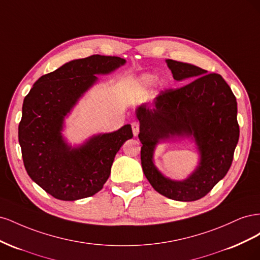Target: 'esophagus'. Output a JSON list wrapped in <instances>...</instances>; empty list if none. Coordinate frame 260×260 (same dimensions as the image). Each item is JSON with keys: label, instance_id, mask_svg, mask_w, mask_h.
<instances>
[{"label": "esophagus", "instance_id": "34e87169", "mask_svg": "<svg viewBox=\"0 0 260 260\" xmlns=\"http://www.w3.org/2000/svg\"><path fill=\"white\" fill-rule=\"evenodd\" d=\"M132 125V132H133V136L137 137L139 135V131H140V123L139 121H133L131 123Z\"/></svg>", "mask_w": 260, "mask_h": 260}]
</instances>
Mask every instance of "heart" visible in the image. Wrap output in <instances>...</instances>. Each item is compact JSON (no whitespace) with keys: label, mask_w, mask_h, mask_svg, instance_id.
Returning a JSON list of instances; mask_svg holds the SVG:
<instances>
[{"label":"heart","mask_w":260,"mask_h":260,"mask_svg":"<svg viewBox=\"0 0 260 260\" xmlns=\"http://www.w3.org/2000/svg\"><path fill=\"white\" fill-rule=\"evenodd\" d=\"M157 81V76L155 74H144L140 77L139 82L140 84L143 86V88L147 89V88H151L153 86ZM159 84L161 86H165L167 84V80L166 79H161L159 80Z\"/></svg>","instance_id":"1"}]
</instances>
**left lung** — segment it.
Instances as JSON below:
<instances>
[{"label":"left lung","instance_id":"1","mask_svg":"<svg viewBox=\"0 0 260 260\" xmlns=\"http://www.w3.org/2000/svg\"><path fill=\"white\" fill-rule=\"evenodd\" d=\"M174 79L192 80L176 90L159 93L151 104L140 105L141 164L154 190L168 199L192 202L204 198L229 171L240 137L237 99L218 74L198 66L166 59ZM188 138L199 152V165L183 180L165 176L155 167L157 144Z\"/></svg>","mask_w":260,"mask_h":260}]
</instances>
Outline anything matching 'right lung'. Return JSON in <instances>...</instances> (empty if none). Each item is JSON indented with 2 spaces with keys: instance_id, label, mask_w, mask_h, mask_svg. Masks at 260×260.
<instances>
[{
  "instance_id": "right-lung-1",
  "label": "right lung",
  "mask_w": 260,
  "mask_h": 260,
  "mask_svg": "<svg viewBox=\"0 0 260 260\" xmlns=\"http://www.w3.org/2000/svg\"><path fill=\"white\" fill-rule=\"evenodd\" d=\"M116 56L70 60L36 81L23 100L18 140L27 174L60 201L89 198L102 190L111 175L117 152L133 137L130 124L99 133L82 144L67 142L65 119L94 84L98 75H109L123 66Z\"/></svg>"
}]
</instances>
